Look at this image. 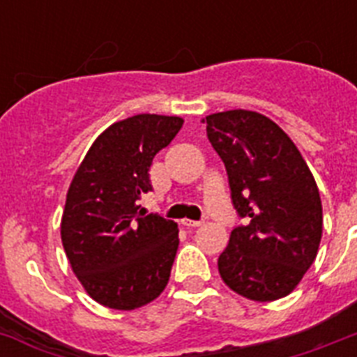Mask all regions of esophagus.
Masks as SVG:
<instances>
[{"label":"esophagus","mask_w":357,"mask_h":357,"mask_svg":"<svg viewBox=\"0 0 357 357\" xmlns=\"http://www.w3.org/2000/svg\"><path fill=\"white\" fill-rule=\"evenodd\" d=\"M181 224H183V226H187V228H198V226H202L200 220H190V218H183V220H181Z\"/></svg>","instance_id":"34e87169"}]
</instances>
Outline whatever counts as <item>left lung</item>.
I'll return each mask as SVG.
<instances>
[{"mask_svg": "<svg viewBox=\"0 0 357 357\" xmlns=\"http://www.w3.org/2000/svg\"><path fill=\"white\" fill-rule=\"evenodd\" d=\"M204 122L228 172L235 211L244 218L218 257V272L241 296L283 298L313 265L321 244L315 178L287 133L263 114L234 109Z\"/></svg>", "mask_w": 357, "mask_h": 357, "instance_id": "8db88e82", "label": "left lung"}]
</instances>
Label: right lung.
<instances>
[{
  "label": "right lung",
  "instance_id": "add662e5",
  "mask_svg": "<svg viewBox=\"0 0 357 357\" xmlns=\"http://www.w3.org/2000/svg\"><path fill=\"white\" fill-rule=\"evenodd\" d=\"M183 126L179 116L135 114L109 126L77 168L61 220L72 271L98 304L129 311L165 291L178 224L139 211L150 167Z\"/></svg>",
  "mask_w": 357,
  "mask_h": 357
}]
</instances>
